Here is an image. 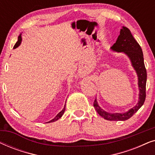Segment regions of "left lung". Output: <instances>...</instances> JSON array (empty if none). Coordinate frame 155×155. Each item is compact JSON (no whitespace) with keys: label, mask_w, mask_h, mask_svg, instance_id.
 I'll list each match as a JSON object with an SVG mask.
<instances>
[{"label":"left lung","mask_w":155,"mask_h":155,"mask_svg":"<svg viewBox=\"0 0 155 155\" xmlns=\"http://www.w3.org/2000/svg\"><path fill=\"white\" fill-rule=\"evenodd\" d=\"M111 49L117 52H124L130 58L132 65L138 76V85L140 89L139 101L137 104L128 112L124 114H109L104 111L97 104L95 99L93 105L97 113L108 120H126L133 116L143 105L146 98V82H147V71L144 63L143 51L140 46L133 37L130 31L126 27L120 29L116 43L111 46Z\"/></svg>","instance_id":"1"}]
</instances>
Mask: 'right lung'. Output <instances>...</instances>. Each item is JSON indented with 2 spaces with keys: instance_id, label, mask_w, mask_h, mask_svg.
Here are the masks:
<instances>
[{
  "instance_id": "right-lung-1",
  "label": "right lung",
  "mask_w": 155,
  "mask_h": 155,
  "mask_svg": "<svg viewBox=\"0 0 155 155\" xmlns=\"http://www.w3.org/2000/svg\"><path fill=\"white\" fill-rule=\"evenodd\" d=\"M21 41H22V37H21V35H20L18 37V41L16 42V44H15V46H14V47H13V48H17L18 47V46L20 45V43H21ZM65 107H64V108H63V109L62 110V111H61V112H59V113L57 114V116H56V117H55L54 119H52L51 120H50V121H48V123H51V122H54V121H56V120H57L58 119H59V118H60L61 116H63V114H64V112H65Z\"/></svg>"
}]
</instances>
